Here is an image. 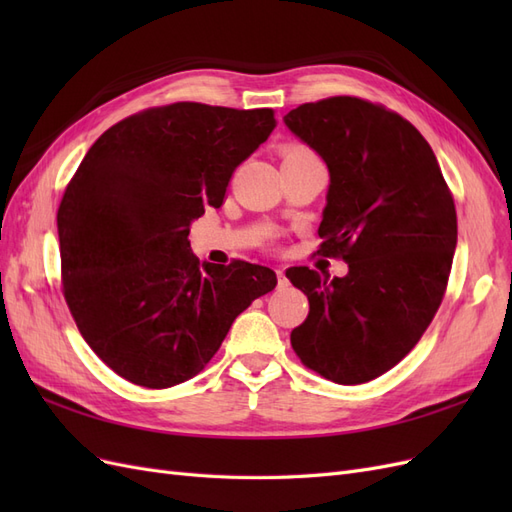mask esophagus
Wrapping results in <instances>:
<instances>
[{"instance_id": "obj_1", "label": "esophagus", "mask_w": 512, "mask_h": 512, "mask_svg": "<svg viewBox=\"0 0 512 512\" xmlns=\"http://www.w3.org/2000/svg\"><path fill=\"white\" fill-rule=\"evenodd\" d=\"M275 275H277V284H280V288L286 286V275H284V269H282V267L275 269Z\"/></svg>"}]
</instances>
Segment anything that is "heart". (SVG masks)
Listing matches in <instances>:
<instances>
[{
  "label": "heart",
  "instance_id": "b5f03b06",
  "mask_svg": "<svg viewBox=\"0 0 512 512\" xmlns=\"http://www.w3.org/2000/svg\"><path fill=\"white\" fill-rule=\"evenodd\" d=\"M288 158H316V153L305 145H288L284 149V160Z\"/></svg>",
  "mask_w": 512,
  "mask_h": 512
}]
</instances>
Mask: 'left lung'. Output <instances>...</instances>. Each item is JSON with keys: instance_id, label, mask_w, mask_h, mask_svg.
Wrapping results in <instances>:
<instances>
[{"instance_id": "obj_1", "label": "left lung", "mask_w": 512, "mask_h": 512, "mask_svg": "<svg viewBox=\"0 0 512 512\" xmlns=\"http://www.w3.org/2000/svg\"><path fill=\"white\" fill-rule=\"evenodd\" d=\"M284 121L329 166L318 254L348 262L333 280L286 271L309 301L290 344L322 378L363 384L404 359L436 316L457 245L455 200L423 134L391 108L333 96Z\"/></svg>"}]
</instances>
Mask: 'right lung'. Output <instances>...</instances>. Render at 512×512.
<instances>
[{
    "label": "right lung",
    "instance_id": "obj_1",
    "mask_svg": "<svg viewBox=\"0 0 512 512\" xmlns=\"http://www.w3.org/2000/svg\"><path fill=\"white\" fill-rule=\"evenodd\" d=\"M275 123L273 108L151 106L108 128L76 168L57 209L61 292L117 376L145 389L194 378L275 288L269 267L200 265L188 239Z\"/></svg>",
    "mask_w": 512,
    "mask_h": 512
}]
</instances>
